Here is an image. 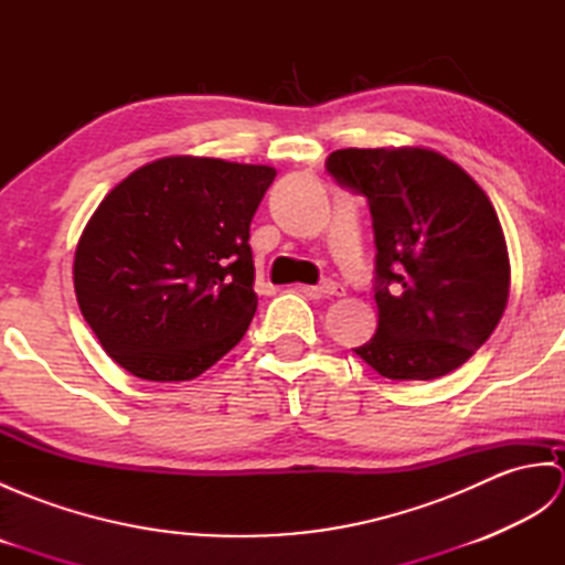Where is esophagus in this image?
Segmentation results:
<instances>
[{"label": "esophagus", "instance_id": "1", "mask_svg": "<svg viewBox=\"0 0 565 565\" xmlns=\"http://www.w3.org/2000/svg\"><path fill=\"white\" fill-rule=\"evenodd\" d=\"M308 291H313L316 296H322V298H330V296H344V286L338 284V281H332V279H326L322 284L313 286V289H308Z\"/></svg>", "mask_w": 565, "mask_h": 565}]
</instances>
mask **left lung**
<instances>
[{
  "label": "left lung",
  "mask_w": 565,
  "mask_h": 565,
  "mask_svg": "<svg viewBox=\"0 0 565 565\" xmlns=\"http://www.w3.org/2000/svg\"><path fill=\"white\" fill-rule=\"evenodd\" d=\"M328 174L374 223L379 330L354 354L393 381L459 369L505 313L510 259L493 203L435 150H334Z\"/></svg>",
  "instance_id": "8db88e82"
}]
</instances>
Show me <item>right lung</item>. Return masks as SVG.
I'll list each match as a JSON object with an SVG mask.
<instances>
[{
  "instance_id": "right-lung-1",
  "label": "right lung",
  "mask_w": 565,
  "mask_h": 565,
  "mask_svg": "<svg viewBox=\"0 0 565 565\" xmlns=\"http://www.w3.org/2000/svg\"><path fill=\"white\" fill-rule=\"evenodd\" d=\"M274 177L264 164L164 158L106 194L79 237L75 294L116 364L189 381L243 340L257 310L249 223Z\"/></svg>"
}]
</instances>
